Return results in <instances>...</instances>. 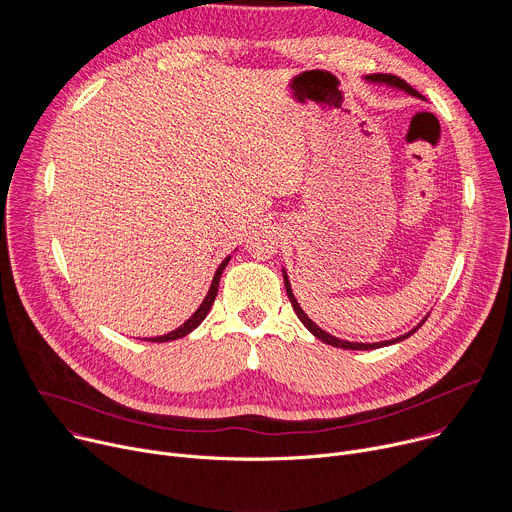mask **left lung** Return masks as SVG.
<instances>
[{
    "label": "left lung",
    "instance_id": "left-lung-1",
    "mask_svg": "<svg viewBox=\"0 0 512 512\" xmlns=\"http://www.w3.org/2000/svg\"><path fill=\"white\" fill-rule=\"evenodd\" d=\"M369 81H375V83H387V85H391V87H399V89H403V91H407L409 95H413V97H421L409 83H405L401 77H395V75H385V72H381V75H373V77H369ZM283 281H285V289H287V298H289V302H291V306H294V312L298 314V318L302 320V324L318 338V340H322V342H326V344H330V346H336V348H344V350H371V348H381V346H387V344H395V342H401V340H405L407 336H411L415 330H419V326L425 322H421L417 328H413L411 332H407L405 336H399V338H395V340H385V342H373V344H362V342H348V340H340V338H336V336H332V334H328V332H324L322 328H318L306 314H304V310L300 308V304H298V300L294 298V291H291V285H289V281H287V275L283 273Z\"/></svg>",
    "mask_w": 512,
    "mask_h": 512
}]
</instances>
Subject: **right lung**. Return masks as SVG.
<instances>
[{"label":"right lung","mask_w":512,"mask_h":512,"mask_svg":"<svg viewBox=\"0 0 512 512\" xmlns=\"http://www.w3.org/2000/svg\"><path fill=\"white\" fill-rule=\"evenodd\" d=\"M229 259L231 257H227L223 263H221V267L216 269V273H214V277H212V283H210V289H208V294H206V298H204V302L200 304V308L190 316V320H186L180 328H176L174 332H170V334H164V336H156V338H148V340H152V342H168V340H178V338H182V336H186V334H190L204 318H206V314L210 312V308H212V304H214V298H216V291H218V281H221V273H223V269L227 267V263H229Z\"/></svg>","instance_id":"add662e5"}]
</instances>
